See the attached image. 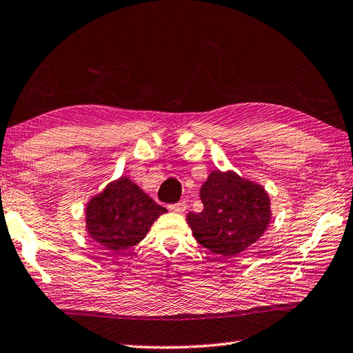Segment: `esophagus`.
Listing matches in <instances>:
<instances>
[{"label": "esophagus", "mask_w": 353, "mask_h": 353, "mask_svg": "<svg viewBox=\"0 0 353 353\" xmlns=\"http://www.w3.org/2000/svg\"><path fill=\"white\" fill-rule=\"evenodd\" d=\"M185 203L184 201H181V203H176V204H172V205H169V208L172 212H175V213H183L184 210H185Z\"/></svg>", "instance_id": "obj_1"}]
</instances>
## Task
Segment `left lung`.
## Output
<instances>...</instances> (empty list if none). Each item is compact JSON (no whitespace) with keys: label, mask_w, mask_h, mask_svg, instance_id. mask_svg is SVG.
Listing matches in <instances>:
<instances>
[{"label":"left lung","mask_w":353,"mask_h":353,"mask_svg":"<svg viewBox=\"0 0 353 353\" xmlns=\"http://www.w3.org/2000/svg\"><path fill=\"white\" fill-rule=\"evenodd\" d=\"M204 208L187 214L195 239L214 254L234 257L261 239L271 221V203L261 184L233 170H213L199 190Z\"/></svg>","instance_id":"1"}]
</instances>
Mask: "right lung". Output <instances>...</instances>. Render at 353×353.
Wrapping results in <instances>:
<instances>
[{
    "instance_id": "1",
    "label": "right lung",
    "mask_w": 353,
    "mask_h": 353,
    "mask_svg": "<svg viewBox=\"0 0 353 353\" xmlns=\"http://www.w3.org/2000/svg\"><path fill=\"white\" fill-rule=\"evenodd\" d=\"M166 208L158 205L128 176H120L92 196L85 207V224L92 241L110 251L128 250L145 239Z\"/></svg>"
}]
</instances>
